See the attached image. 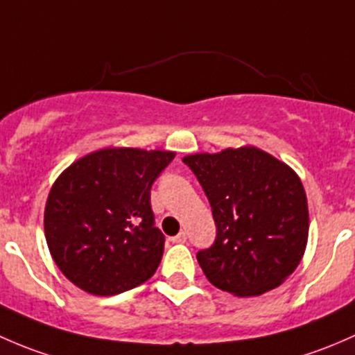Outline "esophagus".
<instances>
[{"mask_svg": "<svg viewBox=\"0 0 355 355\" xmlns=\"http://www.w3.org/2000/svg\"><path fill=\"white\" fill-rule=\"evenodd\" d=\"M171 241H173V243H178V244H181V243H186V232H179L178 236L171 237Z\"/></svg>", "mask_w": 355, "mask_h": 355, "instance_id": "1", "label": "esophagus"}]
</instances>
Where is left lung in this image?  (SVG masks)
Returning a JSON list of instances; mask_svg holds the SVG:
<instances>
[{"label":"left lung","instance_id":"left-lung-1","mask_svg":"<svg viewBox=\"0 0 355 355\" xmlns=\"http://www.w3.org/2000/svg\"><path fill=\"white\" fill-rule=\"evenodd\" d=\"M211 205L217 239L198 251L207 279L239 297L279 287L304 257L309 211L294 169L244 145L182 157Z\"/></svg>","mask_w":355,"mask_h":355}]
</instances>
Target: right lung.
I'll return each instance as SVG.
<instances>
[{"mask_svg": "<svg viewBox=\"0 0 355 355\" xmlns=\"http://www.w3.org/2000/svg\"><path fill=\"white\" fill-rule=\"evenodd\" d=\"M176 153L109 147L87 153L54 181L44 234L58 268L94 295L147 282L164 253L150 188Z\"/></svg>", "mask_w": 355, "mask_h": 355, "instance_id": "obj_1", "label": "right lung"}]
</instances>
